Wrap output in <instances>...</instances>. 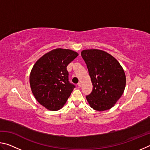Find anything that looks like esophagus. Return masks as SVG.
<instances>
[{"label":"esophagus","instance_id":"obj_1","mask_svg":"<svg viewBox=\"0 0 150 150\" xmlns=\"http://www.w3.org/2000/svg\"><path fill=\"white\" fill-rule=\"evenodd\" d=\"M77 86L79 87H81V83H78V84H77Z\"/></svg>","mask_w":150,"mask_h":150}]
</instances>
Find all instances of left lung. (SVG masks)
<instances>
[{
    "label": "left lung",
    "instance_id": "8db88e82",
    "mask_svg": "<svg viewBox=\"0 0 150 150\" xmlns=\"http://www.w3.org/2000/svg\"><path fill=\"white\" fill-rule=\"evenodd\" d=\"M81 56L87 64L93 91L86 98L91 108L105 111L115 106L126 87L122 67L112 55L100 50H85Z\"/></svg>",
    "mask_w": 150,
    "mask_h": 150
}]
</instances>
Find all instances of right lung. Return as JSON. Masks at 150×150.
I'll use <instances>...</instances> for the list:
<instances>
[{"label": "right lung", "instance_id": "1", "mask_svg": "<svg viewBox=\"0 0 150 150\" xmlns=\"http://www.w3.org/2000/svg\"><path fill=\"white\" fill-rule=\"evenodd\" d=\"M78 55L73 50L57 48L44 54L33 66L30 75L32 92L47 110L62 108L75 87L69 83L67 67Z\"/></svg>", "mask_w": 150, "mask_h": 150}]
</instances>
